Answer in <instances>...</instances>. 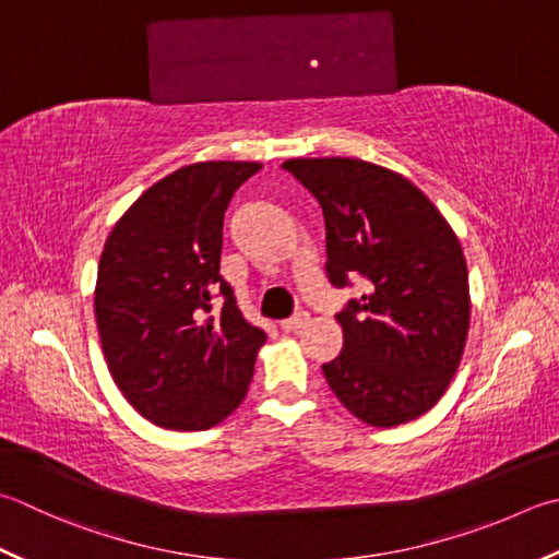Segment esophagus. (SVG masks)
<instances>
[{"label":"esophagus","instance_id":"obj_1","mask_svg":"<svg viewBox=\"0 0 559 559\" xmlns=\"http://www.w3.org/2000/svg\"><path fill=\"white\" fill-rule=\"evenodd\" d=\"M310 324V314L308 312H298V314H293L290 320H283L281 322V330L283 332H300L302 326H308Z\"/></svg>","mask_w":559,"mask_h":559}]
</instances>
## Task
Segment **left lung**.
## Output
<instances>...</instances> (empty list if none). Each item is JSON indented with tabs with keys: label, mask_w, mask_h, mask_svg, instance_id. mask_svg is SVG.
Masks as SVG:
<instances>
[{
	"label": "left lung",
	"mask_w": 559,
	"mask_h": 559,
	"mask_svg": "<svg viewBox=\"0 0 559 559\" xmlns=\"http://www.w3.org/2000/svg\"><path fill=\"white\" fill-rule=\"evenodd\" d=\"M283 169L322 205L330 281H368V293L336 314L344 348L322 366L332 392L370 426L421 417L448 390L469 330L467 264L453 227L409 179L378 164L314 157Z\"/></svg>",
	"instance_id": "1"
}]
</instances>
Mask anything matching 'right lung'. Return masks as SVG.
Returning <instances> with one entry per match:
<instances>
[{
    "instance_id": "1",
    "label": "right lung",
    "mask_w": 559,
    "mask_h": 559,
    "mask_svg": "<svg viewBox=\"0 0 559 559\" xmlns=\"http://www.w3.org/2000/svg\"><path fill=\"white\" fill-rule=\"evenodd\" d=\"M259 162H199L152 183L108 235L94 312L111 378L147 421L203 431L245 400L264 330L221 276L223 221ZM224 298L221 316L212 300Z\"/></svg>"
}]
</instances>
